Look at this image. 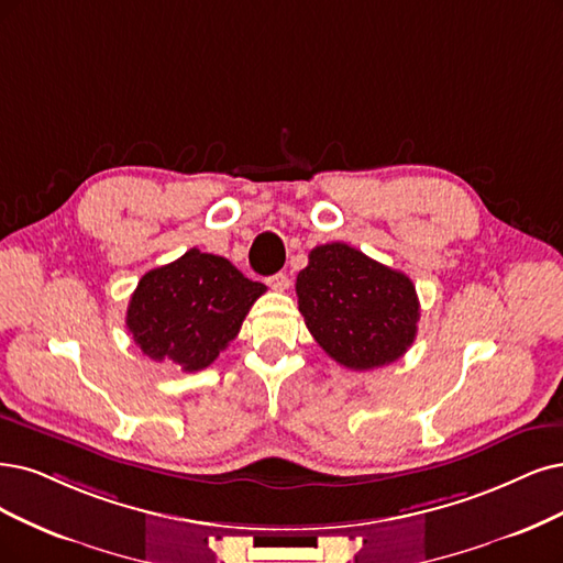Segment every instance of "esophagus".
<instances>
[{
	"instance_id": "34e87169",
	"label": "esophagus",
	"mask_w": 563,
	"mask_h": 563,
	"mask_svg": "<svg viewBox=\"0 0 563 563\" xmlns=\"http://www.w3.org/2000/svg\"><path fill=\"white\" fill-rule=\"evenodd\" d=\"M266 283H268L271 289H276V292H285V289L289 287V276L287 274H276V276H268Z\"/></svg>"
}]
</instances>
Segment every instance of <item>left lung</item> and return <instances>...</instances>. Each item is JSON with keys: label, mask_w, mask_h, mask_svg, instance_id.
<instances>
[{"label": "left lung", "mask_w": 563, "mask_h": 563, "mask_svg": "<svg viewBox=\"0 0 563 563\" xmlns=\"http://www.w3.org/2000/svg\"><path fill=\"white\" fill-rule=\"evenodd\" d=\"M299 310L327 355L352 371L397 362L418 336L412 280L347 243L310 250L297 276Z\"/></svg>", "instance_id": "obj_1"}]
</instances>
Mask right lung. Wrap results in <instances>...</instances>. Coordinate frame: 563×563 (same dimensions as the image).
<instances>
[{"label":"right lung","instance_id":"right-lung-1","mask_svg":"<svg viewBox=\"0 0 563 563\" xmlns=\"http://www.w3.org/2000/svg\"><path fill=\"white\" fill-rule=\"evenodd\" d=\"M266 285L224 257L192 247L145 274L128 306V329L143 355L185 373L213 364L234 341Z\"/></svg>","mask_w":563,"mask_h":563}]
</instances>
